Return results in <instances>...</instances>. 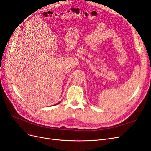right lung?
<instances>
[{
	"instance_id": "right-lung-1",
	"label": "right lung",
	"mask_w": 151,
	"mask_h": 151,
	"mask_svg": "<svg viewBox=\"0 0 151 151\" xmlns=\"http://www.w3.org/2000/svg\"><path fill=\"white\" fill-rule=\"evenodd\" d=\"M60 102H59V103H57V104H54V105H57V104H59ZM54 105H53V106H54Z\"/></svg>"
}]
</instances>
